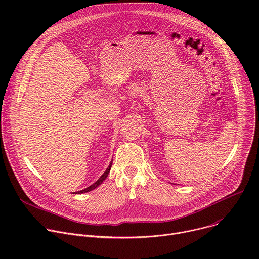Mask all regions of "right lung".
I'll return each mask as SVG.
<instances>
[{"instance_id":"right-lung-1","label":"right lung","mask_w":259,"mask_h":259,"mask_svg":"<svg viewBox=\"0 0 259 259\" xmlns=\"http://www.w3.org/2000/svg\"><path fill=\"white\" fill-rule=\"evenodd\" d=\"M112 164H113V161L109 163V165H108V167L106 168V170L104 171V173L93 183V184H91L90 187H88V188H86L85 190H82V191H79V192H75L76 194H83V193H88V192H91V191H93L94 189H96L98 186H100V184L103 182V180L107 177V175H108V173H109V171H110V168H112ZM75 193H72V194H75Z\"/></svg>"}]
</instances>
